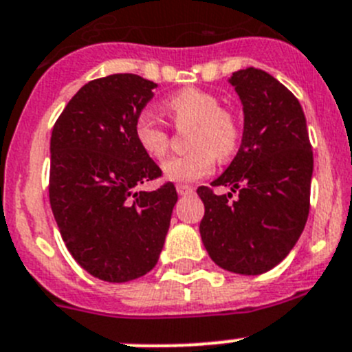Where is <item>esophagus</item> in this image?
Instances as JSON below:
<instances>
[{"instance_id":"esophagus-1","label":"esophagus","mask_w":352,"mask_h":352,"mask_svg":"<svg viewBox=\"0 0 352 352\" xmlns=\"http://www.w3.org/2000/svg\"><path fill=\"white\" fill-rule=\"evenodd\" d=\"M176 192H178L179 195H190V193H193V188L188 185H176Z\"/></svg>"}]
</instances>
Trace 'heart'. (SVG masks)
I'll return each instance as SVG.
<instances>
[{
  "label": "heart",
  "mask_w": 352,
  "mask_h": 352,
  "mask_svg": "<svg viewBox=\"0 0 352 352\" xmlns=\"http://www.w3.org/2000/svg\"><path fill=\"white\" fill-rule=\"evenodd\" d=\"M178 125L193 124L190 146L193 151L176 155L162 164V173L169 182L192 183L212 173L216 157L230 159L239 146L241 131L232 113L221 108L220 99L211 92L188 87L170 96L164 104ZM138 144L153 159H162L169 148V132L150 113L140 115L134 124Z\"/></svg>",
  "instance_id": "b5f03b06"
}]
</instances>
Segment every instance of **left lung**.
<instances>
[{"label": "left lung", "mask_w": 352, "mask_h": 352, "mask_svg": "<svg viewBox=\"0 0 352 352\" xmlns=\"http://www.w3.org/2000/svg\"><path fill=\"white\" fill-rule=\"evenodd\" d=\"M228 83L243 104V140L211 183L230 192L197 188L206 208L199 230L216 265L258 276L283 262L304 230L314 159L304 109L281 82L246 67L232 73ZM232 191L240 195L232 199Z\"/></svg>", "instance_id": "left-lung-1"}]
</instances>
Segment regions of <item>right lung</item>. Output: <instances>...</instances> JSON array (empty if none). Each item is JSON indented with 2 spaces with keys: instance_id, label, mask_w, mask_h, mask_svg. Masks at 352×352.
Segmentation results:
<instances>
[{
  "instance_id": "add662e5",
  "label": "right lung",
  "mask_w": 352,
  "mask_h": 352,
  "mask_svg": "<svg viewBox=\"0 0 352 352\" xmlns=\"http://www.w3.org/2000/svg\"><path fill=\"white\" fill-rule=\"evenodd\" d=\"M155 87L132 73L92 80L52 131V212L71 256L101 281L127 283L157 265L178 201L173 183L136 190L162 174L134 136Z\"/></svg>"
}]
</instances>
